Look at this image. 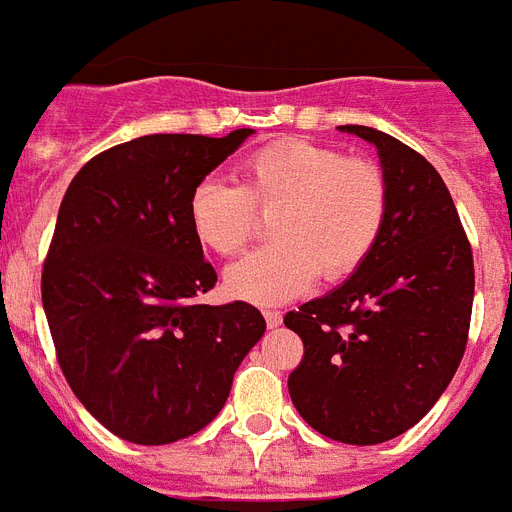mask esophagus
Listing matches in <instances>:
<instances>
[{
  "instance_id": "1",
  "label": "esophagus",
  "mask_w": 512,
  "mask_h": 512,
  "mask_svg": "<svg viewBox=\"0 0 512 512\" xmlns=\"http://www.w3.org/2000/svg\"><path fill=\"white\" fill-rule=\"evenodd\" d=\"M264 320H267L269 330H275V327L282 325V314L280 312H272V309H269V312H264Z\"/></svg>"
}]
</instances>
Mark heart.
Returning a JSON list of instances; mask_svg holds the SVG:
<instances>
[{
	"label": "heart",
	"mask_w": 512,
	"mask_h": 512,
	"mask_svg": "<svg viewBox=\"0 0 512 512\" xmlns=\"http://www.w3.org/2000/svg\"><path fill=\"white\" fill-rule=\"evenodd\" d=\"M243 182L206 177L190 190L187 222L200 245L235 256L272 214L275 243L232 264L224 285L251 304H282L317 277L354 275L375 251L388 219V182L378 163L349 158L338 147L280 140L251 153Z\"/></svg>",
	"instance_id": "b5f03b06"
}]
</instances>
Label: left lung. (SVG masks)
<instances>
[{
  "mask_svg": "<svg viewBox=\"0 0 512 512\" xmlns=\"http://www.w3.org/2000/svg\"><path fill=\"white\" fill-rule=\"evenodd\" d=\"M378 147L388 219L370 259L285 314L304 359L290 372L298 415L333 441L370 447L439 402L465 354L473 251L444 179L423 155L370 126H338Z\"/></svg>",
  "mask_w": 512,
  "mask_h": 512,
  "instance_id": "8db88e82",
  "label": "left lung"
}]
</instances>
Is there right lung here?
<instances>
[{"label": "right lung", "mask_w": 512, "mask_h": 512, "mask_svg": "<svg viewBox=\"0 0 512 512\" xmlns=\"http://www.w3.org/2000/svg\"><path fill=\"white\" fill-rule=\"evenodd\" d=\"M251 134L137 137L94 155L60 203L42 272L57 362L79 402L132 444L206 428L267 330L245 301H195L216 272L187 222L192 187Z\"/></svg>", "instance_id": "1"}]
</instances>
